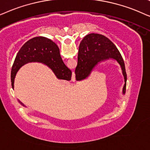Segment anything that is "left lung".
Masks as SVG:
<instances>
[{"instance_id":"left-lung-1","label":"left lung","mask_w":150,"mask_h":150,"mask_svg":"<svg viewBox=\"0 0 150 150\" xmlns=\"http://www.w3.org/2000/svg\"><path fill=\"white\" fill-rule=\"evenodd\" d=\"M110 59H115L121 66L125 80L123 88L124 95L127 81L124 61L112 42L103 35L90 33L81 40L79 47L77 65L75 71L76 80L81 81L86 79L99 63Z\"/></svg>"}]
</instances>
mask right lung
<instances>
[{"mask_svg": "<svg viewBox=\"0 0 150 150\" xmlns=\"http://www.w3.org/2000/svg\"><path fill=\"white\" fill-rule=\"evenodd\" d=\"M33 62H41L48 66L58 79L68 81L71 79L72 72L62 61L56 44L45 37H35L27 41L19 50L16 57L11 72L13 89L16 75L20 68L25 64ZM19 102L25 105L20 101Z\"/></svg>", "mask_w": 150, "mask_h": 150, "instance_id": "add662e5", "label": "right lung"}]
</instances>
